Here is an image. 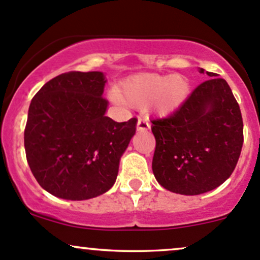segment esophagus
I'll list each match as a JSON object with an SVG mask.
<instances>
[{"instance_id": "34e87169", "label": "esophagus", "mask_w": 260, "mask_h": 260, "mask_svg": "<svg viewBox=\"0 0 260 260\" xmlns=\"http://www.w3.org/2000/svg\"><path fill=\"white\" fill-rule=\"evenodd\" d=\"M150 128L149 123H148L145 119H142L139 118L138 122H137V131H139V132H144V131H148Z\"/></svg>"}]
</instances>
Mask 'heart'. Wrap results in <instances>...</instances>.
Returning a JSON list of instances; mask_svg holds the SVG:
<instances>
[{"label": "heart", "mask_w": 260, "mask_h": 260, "mask_svg": "<svg viewBox=\"0 0 260 260\" xmlns=\"http://www.w3.org/2000/svg\"><path fill=\"white\" fill-rule=\"evenodd\" d=\"M189 84L179 75L141 74L124 80L117 98L131 106H152L158 115L168 116L178 111L189 96Z\"/></svg>", "instance_id": "heart-1"}]
</instances>
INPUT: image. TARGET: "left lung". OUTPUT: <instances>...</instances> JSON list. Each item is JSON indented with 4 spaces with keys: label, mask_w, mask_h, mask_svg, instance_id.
I'll return each instance as SVG.
<instances>
[{
    "label": "left lung",
    "mask_w": 260,
    "mask_h": 260,
    "mask_svg": "<svg viewBox=\"0 0 260 260\" xmlns=\"http://www.w3.org/2000/svg\"><path fill=\"white\" fill-rule=\"evenodd\" d=\"M206 74L211 79L176 112L152 121L154 176L164 189L180 195H200L223 184L243 145V121L232 90L215 73Z\"/></svg>",
    "instance_id": "1"
}]
</instances>
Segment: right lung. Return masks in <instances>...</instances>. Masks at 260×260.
I'll return each instance as SVG.
<instances>
[{"instance_id": "obj_1", "label": "right lung", "mask_w": 260, "mask_h": 260, "mask_svg": "<svg viewBox=\"0 0 260 260\" xmlns=\"http://www.w3.org/2000/svg\"><path fill=\"white\" fill-rule=\"evenodd\" d=\"M106 81L101 71H70L48 81L30 102L25 156L38 184L56 198L88 200L115 184L137 118L119 123L105 115Z\"/></svg>"}]
</instances>
